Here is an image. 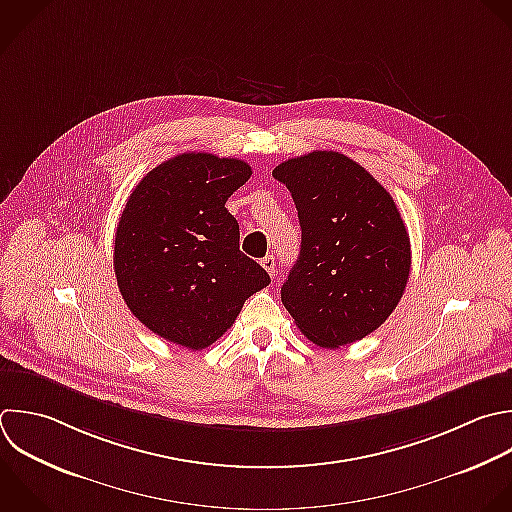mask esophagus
Instances as JSON below:
<instances>
[{
  "label": "esophagus",
  "instance_id": "esophagus-1",
  "mask_svg": "<svg viewBox=\"0 0 512 512\" xmlns=\"http://www.w3.org/2000/svg\"><path fill=\"white\" fill-rule=\"evenodd\" d=\"M262 268L274 278V274H276V260H274V256H266V258H262Z\"/></svg>",
  "mask_w": 512,
  "mask_h": 512
}]
</instances>
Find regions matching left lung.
Returning <instances> with one entry per match:
<instances>
[{"instance_id": "left-lung-1", "label": "left lung", "mask_w": 512, "mask_h": 512, "mask_svg": "<svg viewBox=\"0 0 512 512\" xmlns=\"http://www.w3.org/2000/svg\"><path fill=\"white\" fill-rule=\"evenodd\" d=\"M302 228L282 304L300 332L340 348L374 332L400 302L410 238L392 196L360 164L316 150L274 168Z\"/></svg>"}]
</instances>
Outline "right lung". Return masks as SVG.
<instances>
[{"instance_id": "obj_1", "label": "right lung", "mask_w": 512, "mask_h": 512, "mask_svg": "<svg viewBox=\"0 0 512 512\" xmlns=\"http://www.w3.org/2000/svg\"><path fill=\"white\" fill-rule=\"evenodd\" d=\"M250 176L244 160L186 152L132 190L116 230L114 272L132 314L160 338L202 350L270 284L240 252V228L226 208Z\"/></svg>"}]
</instances>
